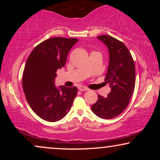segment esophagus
I'll use <instances>...</instances> for the list:
<instances>
[{
	"label": "esophagus",
	"instance_id": "obj_1",
	"mask_svg": "<svg viewBox=\"0 0 160 160\" xmlns=\"http://www.w3.org/2000/svg\"><path fill=\"white\" fill-rule=\"evenodd\" d=\"M78 89H79V91H81V92L88 90V89H87V87H78Z\"/></svg>",
	"mask_w": 160,
	"mask_h": 160
}]
</instances>
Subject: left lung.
Wrapping results in <instances>:
<instances>
[{
    "mask_svg": "<svg viewBox=\"0 0 160 160\" xmlns=\"http://www.w3.org/2000/svg\"><path fill=\"white\" fill-rule=\"evenodd\" d=\"M107 46L109 64L105 78L111 92L106 98L98 95L92 106L93 113L102 119H113L128 107L135 84V63L130 51L122 41L108 35L98 36Z\"/></svg>",
    "mask_w": 160,
    "mask_h": 160,
    "instance_id": "8db88e82",
    "label": "left lung"
}]
</instances>
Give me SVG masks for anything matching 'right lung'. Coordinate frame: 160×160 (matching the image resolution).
<instances>
[{
  "instance_id": "add662e5",
  "label": "right lung",
  "mask_w": 160,
  "mask_h": 160,
  "mask_svg": "<svg viewBox=\"0 0 160 160\" xmlns=\"http://www.w3.org/2000/svg\"><path fill=\"white\" fill-rule=\"evenodd\" d=\"M77 38L54 37L37 45L28 57L22 75L24 93L30 108L47 122L62 119L69 112L77 94L76 87L54 85L58 69Z\"/></svg>"
}]
</instances>
